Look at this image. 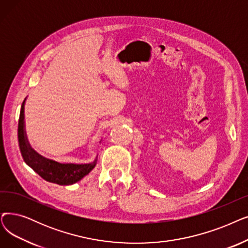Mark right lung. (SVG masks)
<instances>
[{"label":"right lung","instance_id":"1","mask_svg":"<svg viewBox=\"0 0 248 248\" xmlns=\"http://www.w3.org/2000/svg\"><path fill=\"white\" fill-rule=\"evenodd\" d=\"M26 100V98H25ZM21 106L18 123V142L21 155L24 162L33 169L36 173L48 182L60 186H71L81 180L95 167L96 159L88 164H62L56 161L45 158L31 148L28 143L24 128V105Z\"/></svg>","mask_w":248,"mask_h":248}]
</instances>
